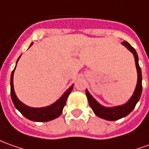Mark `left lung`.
<instances>
[{
    "mask_svg": "<svg viewBox=\"0 0 149 149\" xmlns=\"http://www.w3.org/2000/svg\"><path fill=\"white\" fill-rule=\"evenodd\" d=\"M122 45H125V47L134 54L135 65H136V68H137V73H138V80H137L136 87H135L133 95L131 96V98L128 100V102L121 106L107 108V107H104L103 105L99 104L93 98V96L89 93L87 90L86 91V94L87 96V100L89 101L90 106L92 110L94 111L95 114L100 118H103V119L108 120V121H116L118 119H121L122 117H126L128 114H130L134 109L135 105L138 103V101L140 99L141 94H142V73H141V68L139 65L138 54L136 53L135 49L128 42L123 41Z\"/></svg>",
    "mask_w": 149,
    "mask_h": 149,
    "instance_id": "obj_1",
    "label": "left lung"
}]
</instances>
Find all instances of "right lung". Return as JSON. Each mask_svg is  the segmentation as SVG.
<instances>
[{
	"instance_id": "right-lung-1",
	"label": "right lung",
	"mask_w": 149,
	"mask_h": 149,
	"mask_svg": "<svg viewBox=\"0 0 149 149\" xmlns=\"http://www.w3.org/2000/svg\"><path fill=\"white\" fill-rule=\"evenodd\" d=\"M32 45V43L31 44V45ZM19 58H20V56H19ZM19 58L16 62V65H17V63L19 61ZM15 70V68L12 72L10 77L11 99H12V101L14 103L15 108L22 113V115L24 116L26 118L31 120V121H40V122L51 121V120H54V119L59 117L63 113V109L65 106L67 99L72 91V90L73 89V85L68 88V90H67L66 91L64 92V94L53 104L47 106V107H44V108H31V107H28L27 105L23 104L21 101H19V99L17 98V96L15 95V90H14V84H13V77H14Z\"/></svg>"
}]
</instances>
